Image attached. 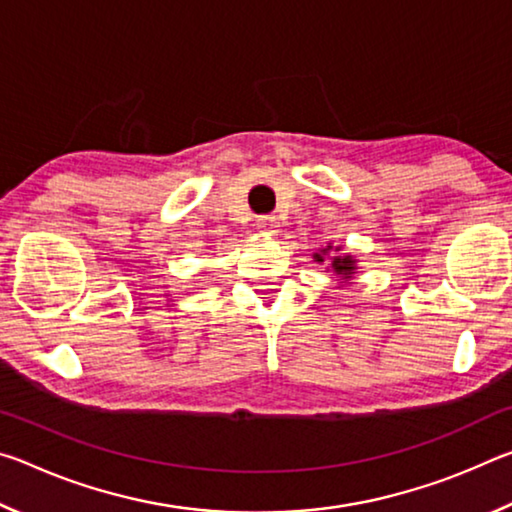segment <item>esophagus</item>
I'll return each instance as SVG.
<instances>
[{
  "label": "esophagus",
  "instance_id": "obj_1",
  "mask_svg": "<svg viewBox=\"0 0 512 512\" xmlns=\"http://www.w3.org/2000/svg\"><path fill=\"white\" fill-rule=\"evenodd\" d=\"M255 228H257L259 232H264V235H273L275 228H277V219H275V216H271V214L257 216V219H255Z\"/></svg>",
  "mask_w": 512,
  "mask_h": 512
}]
</instances>
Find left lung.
I'll list each match as a JSON object with an SVG mask.
<instances>
[{"mask_svg":"<svg viewBox=\"0 0 512 512\" xmlns=\"http://www.w3.org/2000/svg\"><path fill=\"white\" fill-rule=\"evenodd\" d=\"M329 248H332V246H327L325 250H329ZM325 250H323V253H325ZM316 259H318V262H323V257H320V255H316ZM332 268H334L336 273L350 275L354 271V259L352 257H334Z\"/></svg>","mask_w":512,"mask_h":512,"instance_id":"obj_1","label":"left lung"}]
</instances>
